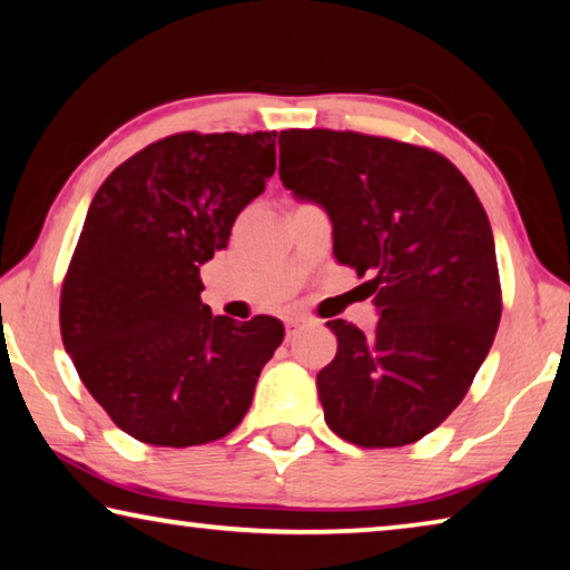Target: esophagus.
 <instances>
[{
	"label": "esophagus",
	"mask_w": 570,
	"mask_h": 570,
	"mask_svg": "<svg viewBox=\"0 0 570 570\" xmlns=\"http://www.w3.org/2000/svg\"><path fill=\"white\" fill-rule=\"evenodd\" d=\"M302 326H304L302 316H288V320H286V334L292 336V334H296L298 330H302Z\"/></svg>",
	"instance_id": "34e87169"
}]
</instances>
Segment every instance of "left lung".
<instances>
[{
    "label": "left lung",
    "instance_id": "obj_1",
    "mask_svg": "<svg viewBox=\"0 0 570 570\" xmlns=\"http://www.w3.org/2000/svg\"><path fill=\"white\" fill-rule=\"evenodd\" d=\"M278 176L332 218L334 256L380 312L374 334L326 322L324 420L360 448H402L445 422L493 346L503 296L493 228L440 153L352 130H284Z\"/></svg>",
    "mask_w": 570,
    "mask_h": 570
}]
</instances>
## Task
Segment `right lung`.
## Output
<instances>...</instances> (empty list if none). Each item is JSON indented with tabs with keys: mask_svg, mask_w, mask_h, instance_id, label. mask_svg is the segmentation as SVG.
<instances>
[{
	"mask_svg": "<svg viewBox=\"0 0 570 570\" xmlns=\"http://www.w3.org/2000/svg\"><path fill=\"white\" fill-rule=\"evenodd\" d=\"M276 170V132H178L135 153L95 193L60 296L67 354L95 402L156 448L226 438L284 340L200 302V266Z\"/></svg>",
	"mask_w": 570,
	"mask_h": 570,
	"instance_id": "1",
	"label": "right lung"
}]
</instances>
